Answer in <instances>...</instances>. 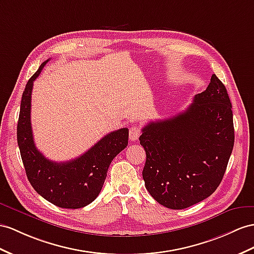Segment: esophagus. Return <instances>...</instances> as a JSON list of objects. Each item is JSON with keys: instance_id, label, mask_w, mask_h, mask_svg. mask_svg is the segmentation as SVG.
Here are the masks:
<instances>
[{"instance_id": "obj_1", "label": "esophagus", "mask_w": 254, "mask_h": 254, "mask_svg": "<svg viewBox=\"0 0 254 254\" xmlns=\"http://www.w3.org/2000/svg\"><path fill=\"white\" fill-rule=\"evenodd\" d=\"M140 136V129L138 127L136 126H132L129 127V140L135 141L139 138Z\"/></svg>"}]
</instances>
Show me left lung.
Here are the masks:
<instances>
[{
	"label": "left lung",
	"mask_w": 254,
	"mask_h": 254,
	"mask_svg": "<svg viewBox=\"0 0 254 254\" xmlns=\"http://www.w3.org/2000/svg\"><path fill=\"white\" fill-rule=\"evenodd\" d=\"M141 131L147 157L142 178L159 204L184 209L217 190L235 136L230 97L216 75L185 112L149 122Z\"/></svg>",
	"instance_id": "8db88e82"
}]
</instances>
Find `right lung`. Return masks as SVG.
<instances>
[{
    "instance_id": "1",
    "label": "right lung",
    "mask_w": 254,
    "mask_h": 254,
    "mask_svg": "<svg viewBox=\"0 0 254 254\" xmlns=\"http://www.w3.org/2000/svg\"><path fill=\"white\" fill-rule=\"evenodd\" d=\"M49 60L42 63L22 93L17 126V141L27 177L34 190L58 207L77 209L89 205L100 194L108 167L127 146L128 129L110 132L80 157L67 162L50 161L35 147L31 126L33 82Z\"/></svg>"
}]
</instances>
